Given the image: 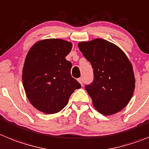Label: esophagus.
Segmentation results:
<instances>
[{"label": "esophagus", "mask_w": 149, "mask_h": 149, "mask_svg": "<svg viewBox=\"0 0 149 149\" xmlns=\"http://www.w3.org/2000/svg\"><path fill=\"white\" fill-rule=\"evenodd\" d=\"M77 80H78L79 83H80V84H81V86L84 85V80H83V78H81V77H80V78L77 79Z\"/></svg>", "instance_id": "esophagus-1"}]
</instances>
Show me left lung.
Masks as SVG:
<instances>
[{"mask_svg":"<svg viewBox=\"0 0 149 149\" xmlns=\"http://www.w3.org/2000/svg\"><path fill=\"white\" fill-rule=\"evenodd\" d=\"M78 47L93 68V82L85 89L94 107L103 115L119 112L129 103L135 87L127 56L115 44L100 38L80 42Z\"/></svg>","mask_w":149,"mask_h":149,"instance_id":"obj_1","label":"left lung"}]
</instances>
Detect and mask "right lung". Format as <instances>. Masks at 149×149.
Returning <instances> with one entry per match:
<instances>
[{"instance_id": "obj_1", "label": "right lung", "mask_w": 149, "mask_h": 149, "mask_svg": "<svg viewBox=\"0 0 149 149\" xmlns=\"http://www.w3.org/2000/svg\"><path fill=\"white\" fill-rule=\"evenodd\" d=\"M72 44L62 39H46L32 46L23 68V85L31 104L45 114L61 111L81 85L71 75L65 59Z\"/></svg>"}]
</instances>
